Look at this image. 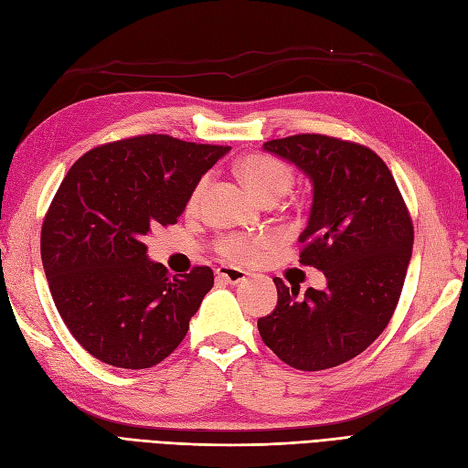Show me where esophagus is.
Masks as SVG:
<instances>
[{
    "label": "esophagus",
    "mask_w": 468,
    "mask_h": 468,
    "mask_svg": "<svg viewBox=\"0 0 468 468\" xmlns=\"http://www.w3.org/2000/svg\"><path fill=\"white\" fill-rule=\"evenodd\" d=\"M217 275L224 282H230V285H236V282H242L248 277V273L242 271V269H236V267H230V265H220L217 269Z\"/></svg>",
    "instance_id": "obj_1"
}]
</instances>
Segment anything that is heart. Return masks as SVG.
<instances>
[{
    "instance_id": "1",
    "label": "heart",
    "mask_w": 468,
    "mask_h": 468,
    "mask_svg": "<svg viewBox=\"0 0 468 468\" xmlns=\"http://www.w3.org/2000/svg\"><path fill=\"white\" fill-rule=\"evenodd\" d=\"M236 172L244 186L253 197H258L261 203L271 205L281 199L294 183V169L271 154L253 152L244 155L238 162ZM208 186V177L203 176L195 183L187 197V210H195L201 205L205 191ZM271 244L269 236H244V234H224L217 239L215 250L218 256L234 263H246L256 260L260 253Z\"/></svg>"
}]
</instances>
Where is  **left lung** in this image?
Listing matches in <instances>:
<instances>
[{"label": "left lung", "mask_w": 468, "mask_h": 468, "mask_svg": "<svg viewBox=\"0 0 468 468\" xmlns=\"http://www.w3.org/2000/svg\"><path fill=\"white\" fill-rule=\"evenodd\" d=\"M267 152L313 179L314 199L299 261L328 289L287 287L275 277L277 306L258 320L263 344L299 371H324L369 347L399 304L414 224L388 165L371 148L325 134L269 140Z\"/></svg>", "instance_id": "left-lung-1"}]
</instances>
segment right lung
I'll use <instances>...</instances> for the list:
<instances>
[{
	"label": "right lung",
	"instance_id": "obj_1",
	"mask_svg": "<svg viewBox=\"0 0 468 468\" xmlns=\"http://www.w3.org/2000/svg\"><path fill=\"white\" fill-rule=\"evenodd\" d=\"M229 150L140 134L69 167L42 222L40 258L58 314L95 359L148 369L183 342L215 275L195 265L169 277L143 239L177 222L195 183Z\"/></svg>",
	"mask_w": 468,
	"mask_h": 468
}]
</instances>
